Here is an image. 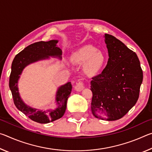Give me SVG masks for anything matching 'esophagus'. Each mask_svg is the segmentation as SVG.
I'll use <instances>...</instances> for the list:
<instances>
[{
	"label": "esophagus",
	"mask_w": 152,
	"mask_h": 152,
	"mask_svg": "<svg viewBox=\"0 0 152 152\" xmlns=\"http://www.w3.org/2000/svg\"><path fill=\"white\" fill-rule=\"evenodd\" d=\"M74 88H75L76 91H78V92L82 91V90L84 88L83 82L81 81L80 80H78V81L76 82V84L75 87H74Z\"/></svg>",
	"instance_id": "esophagus-1"
}]
</instances>
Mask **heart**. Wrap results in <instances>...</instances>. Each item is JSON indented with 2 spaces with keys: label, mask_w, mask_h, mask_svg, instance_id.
<instances>
[{
  "label": "heart",
  "mask_w": 152,
  "mask_h": 152,
  "mask_svg": "<svg viewBox=\"0 0 152 152\" xmlns=\"http://www.w3.org/2000/svg\"><path fill=\"white\" fill-rule=\"evenodd\" d=\"M74 60L78 64L84 63V70L92 75L101 70L105 62V57L101 51L91 45H86L76 51Z\"/></svg>",
  "instance_id": "b5f03b06"
}]
</instances>
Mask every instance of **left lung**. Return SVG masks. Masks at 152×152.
Listing matches in <instances>:
<instances>
[{
  "label": "left lung",
  "mask_w": 152,
  "mask_h": 152,
  "mask_svg": "<svg viewBox=\"0 0 152 152\" xmlns=\"http://www.w3.org/2000/svg\"><path fill=\"white\" fill-rule=\"evenodd\" d=\"M104 37L109 58L101 74L92 78L91 110L98 119L115 121L137 102L143 71L135 52L114 36Z\"/></svg>",
  "instance_id": "1"
}]
</instances>
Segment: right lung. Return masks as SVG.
Returning <instances> with one entry per match:
<instances>
[{
  "label": "right lung",
  "mask_w": 152,
  "mask_h": 152,
  "mask_svg": "<svg viewBox=\"0 0 152 152\" xmlns=\"http://www.w3.org/2000/svg\"><path fill=\"white\" fill-rule=\"evenodd\" d=\"M58 42V40H51L31 44L16 55L12 63L9 88L13 98L15 105L20 111L37 123H48L60 119L63 116L66 109L67 101L72 88L71 82H69L58 88L56 97L57 108L54 110L42 111L27 106L23 101L18 88V80L23 69L30 64L46 60L49 57L58 58L61 60L62 51L57 46Z\"/></svg>",
  "instance_id": "1"
}]
</instances>
